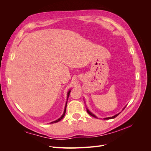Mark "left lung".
Masks as SVG:
<instances>
[{
	"label": "left lung",
	"mask_w": 151,
	"mask_h": 151,
	"mask_svg": "<svg viewBox=\"0 0 151 151\" xmlns=\"http://www.w3.org/2000/svg\"><path fill=\"white\" fill-rule=\"evenodd\" d=\"M126 107V106L124 107V108H123V109H122V111L123 110V109H125V108ZM87 109V112H88L89 114V115H91V116H93V117H94V118H98V117L96 116L95 115H94V114L93 113H91L89 110V109H88V108H86ZM121 113V112H120ZM120 113H118V114H116V115H114V116H111V117H107V118H103V119H104V120H109V119H113V118H115V117H116L118 115H119V114Z\"/></svg>",
	"instance_id": "1"
}]
</instances>
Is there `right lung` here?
<instances>
[{"label": "right lung", "instance_id": "obj_1", "mask_svg": "<svg viewBox=\"0 0 151 151\" xmlns=\"http://www.w3.org/2000/svg\"><path fill=\"white\" fill-rule=\"evenodd\" d=\"M70 91H71V90H68V93H67V101H66V103H65V109H64V111H63V115L58 118V119H57V120H55V121H53V122H52L51 123H57V122H59V121H60L62 118L64 117V116H65V111H66V107H67V100H68V96H69V95H70Z\"/></svg>", "mask_w": 151, "mask_h": 151}]
</instances>
